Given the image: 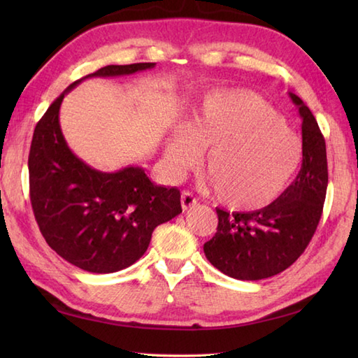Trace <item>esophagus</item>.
I'll list each match as a JSON object with an SVG mask.
<instances>
[{"instance_id": "1", "label": "esophagus", "mask_w": 358, "mask_h": 358, "mask_svg": "<svg viewBox=\"0 0 358 358\" xmlns=\"http://www.w3.org/2000/svg\"><path fill=\"white\" fill-rule=\"evenodd\" d=\"M195 204H196V200H195V196L192 195V192L185 191L183 194H181V208H183V210L194 208Z\"/></svg>"}]
</instances>
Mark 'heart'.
Wrapping results in <instances>:
<instances>
[{
	"label": "heart",
	"instance_id": "heart-1",
	"mask_svg": "<svg viewBox=\"0 0 358 358\" xmlns=\"http://www.w3.org/2000/svg\"><path fill=\"white\" fill-rule=\"evenodd\" d=\"M208 149L204 169L217 199L234 209L269 206L300 169L303 143L272 106L250 90H215L194 112L186 131L164 141V159L181 173Z\"/></svg>",
	"mask_w": 358,
	"mask_h": 358
}]
</instances>
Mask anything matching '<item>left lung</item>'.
I'll return each mask as SVG.
<instances>
[{"mask_svg":"<svg viewBox=\"0 0 358 358\" xmlns=\"http://www.w3.org/2000/svg\"><path fill=\"white\" fill-rule=\"evenodd\" d=\"M289 96L303 120L299 175L263 209L229 214L217 208V232L203 246L210 264L232 278L263 280L283 272L305 252L320 222L328 189L324 138L301 98Z\"/></svg>","mask_w":358,"mask_h":358,"instance_id":"left-lung-1","label":"left lung"}]
</instances>
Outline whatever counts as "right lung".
Segmentation results:
<instances>
[{
  "label": "right lung",
  "instance_id": "add662e5",
  "mask_svg": "<svg viewBox=\"0 0 358 358\" xmlns=\"http://www.w3.org/2000/svg\"><path fill=\"white\" fill-rule=\"evenodd\" d=\"M155 63L106 66L72 83L35 127L29 154L30 201L55 252L94 273L126 269L146 252L158 224L181 214L177 187L152 183L140 166L101 172L67 146L59 126L63 98L83 80L132 75Z\"/></svg>",
  "mask_w": 358,
  "mask_h": 358
}]
</instances>
